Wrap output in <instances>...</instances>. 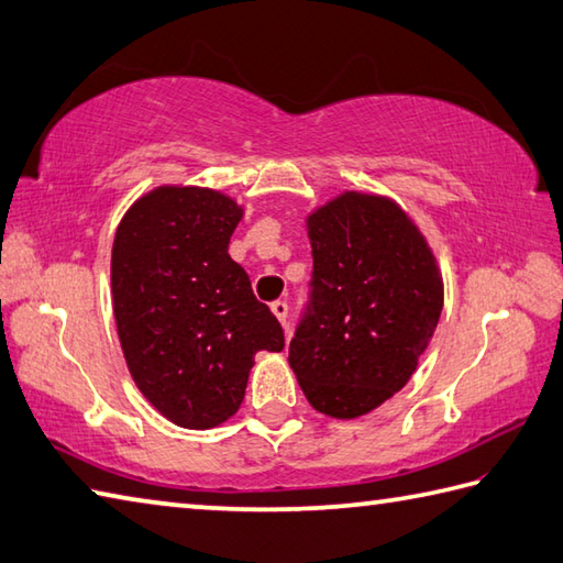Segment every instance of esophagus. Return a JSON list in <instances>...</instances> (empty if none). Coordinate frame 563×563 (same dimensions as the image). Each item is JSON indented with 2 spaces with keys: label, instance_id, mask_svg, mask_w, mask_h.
Here are the masks:
<instances>
[{
  "label": "esophagus",
  "instance_id": "obj_1",
  "mask_svg": "<svg viewBox=\"0 0 563 563\" xmlns=\"http://www.w3.org/2000/svg\"><path fill=\"white\" fill-rule=\"evenodd\" d=\"M271 310H273V314L280 319V324L285 327L288 324V302H283V300H275L273 305H271Z\"/></svg>",
  "mask_w": 563,
  "mask_h": 563
}]
</instances>
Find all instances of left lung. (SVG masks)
I'll return each instance as SVG.
<instances>
[{"mask_svg": "<svg viewBox=\"0 0 563 563\" xmlns=\"http://www.w3.org/2000/svg\"><path fill=\"white\" fill-rule=\"evenodd\" d=\"M312 280L290 368L317 412L376 410L410 380L444 288L432 251L393 200L344 192L307 219Z\"/></svg>", "mask_w": 563, "mask_h": 563, "instance_id": "1", "label": "left lung"}]
</instances>
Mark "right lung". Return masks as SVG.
<instances>
[{
  "label": "right lung",
  "mask_w": 563,
  "mask_h": 563,
  "mask_svg": "<svg viewBox=\"0 0 563 563\" xmlns=\"http://www.w3.org/2000/svg\"><path fill=\"white\" fill-rule=\"evenodd\" d=\"M241 209L205 187H158L121 219L112 249L114 319L139 390L170 422L222 424L244 402L258 351L283 327L229 256Z\"/></svg>",
  "instance_id": "right-lung-1"
}]
</instances>
